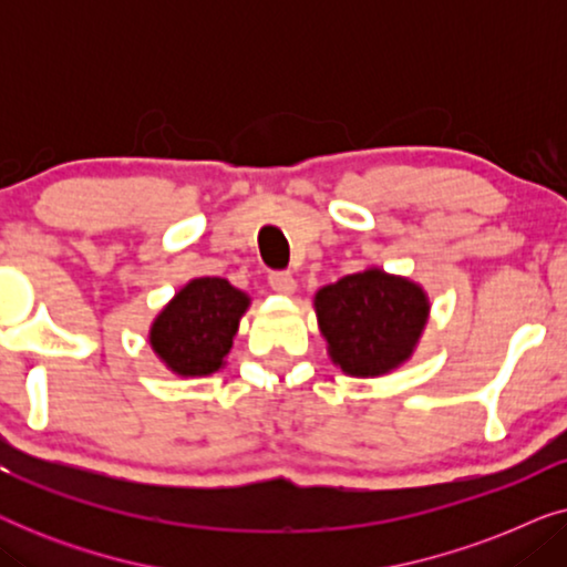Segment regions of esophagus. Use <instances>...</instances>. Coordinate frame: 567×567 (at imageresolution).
<instances>
[{
	"label": "esophagus",
	"instance_id": "34e87169",
	"mask_svg": "<svg viewBox=\"0 0 567 567\" xmlns=\"http://www.w3.org/2000/svg\"><path fill=\"white\" fill-rule=\"evenodd\" d=\"M268 284L270 289L284 293V297H291V293L297 291V281H293V276L286 274V270H276V274H270Z\"/></svg>",
	"mask_w": 567,
	"mask_h": 567
}]
</instances>
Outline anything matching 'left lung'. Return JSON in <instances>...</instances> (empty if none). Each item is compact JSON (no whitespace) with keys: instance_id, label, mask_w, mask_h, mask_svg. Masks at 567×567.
<instances>
[{"instance_id":"left-lung-1","label":"left lung","mask_w":567,"mask_h":567,"mask_svg":"<svg viewBox=\"0 0 567 567\" xmlns=\"http://www.w3.org/2000/svg\"><path fill=\"white\" fill-rule=\"evenodd\" d=\"M328 353L348 377H384L413 355L431 315L429 293L405 276L371 266L315 293Z\"/></svg>"}]
</instances>
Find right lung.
<instances>
[{
	"mask_svg": "<svg viewBox=\"0 0 567 567\" xmlns=\"http://www.w3.org/2000/svg\"><path fill=\"white\" fill-rule=\"evenodd\" d=\"M250 297L227 278H193L162 307L150 328V346L177 377H212L224 369Z\"/></svg>",
	"mask_w": 567,
	"mask_h": 567,
	"instance_id": "add662e5",
	"label": "right lung"
}]
</instances>
